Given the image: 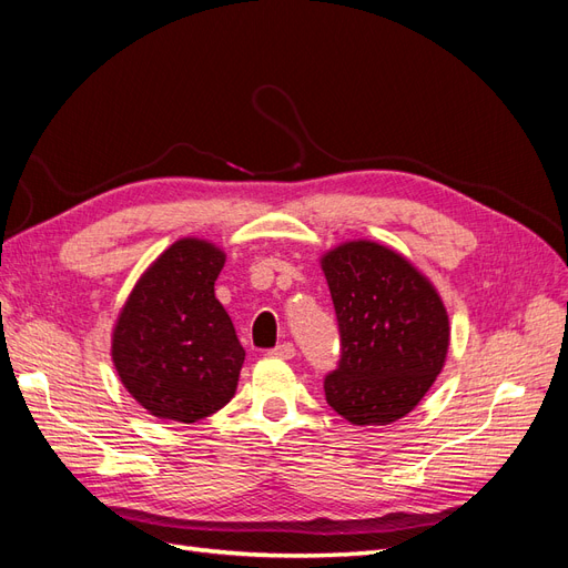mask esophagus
Segmentation results:
<instances>
[{
  "label": "esophagus",
  "mask_w": 568,
  "mask_h": 568,
  "mask_svg": "<svg viewBox=\"0 0 568 568\" xmlns=\"http://www.w3.org/2000/svg\"><path fill=\"white\" fill-rule=\"evenodd\" d=\"M294 355H296V346H294V343H288V341L280 343L277 348L270 351V357H280V359H291Z\"/></svg>",
  "instance_id": "34e87169"
}]
</instances>
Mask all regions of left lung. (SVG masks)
<instances>
[{"label": "left lung", "instance_id": "8db88e82", "mask_svg": "<svg viewBox=\"0 0 568 568\" xmlns=\"http://www.w3.org/2000/svg\"><path fill=\"white\" fill-rule=\"evenodd\" d=\"M341 334L338 367L324 395L355 426H384L415 409L450 346L434 284L407 257L376 242H346L322 257Z\"/></svg>", "mask_w": 568, "mask_h": 568}]
</instances>
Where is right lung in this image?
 <instances>
[{"label": "right lung", "instance_id": "right-lung-1", "mask_svg": "<svg viewBox=\"0 0 568 568\" xmlns=\"http://www.w3.org/2000/svg\"><path fill=\"white\" fill-rule=\"evenodd\" d=\"M222 267L217 246L180 239L142 274L118 315L115 372L153 417L194 424L232 400L246 351L215 298Z\"/></svg>", "mask_w": 568, "mask_h": 568}]
</instances>
